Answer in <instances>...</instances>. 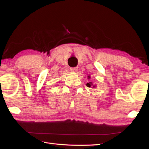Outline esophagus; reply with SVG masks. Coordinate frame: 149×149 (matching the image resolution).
Wrapping results in <instances>:
<instances>
[{
	"label": "esophagus",
	"instance_id": "obj_1",
	"mask_svg": "<svg viewBox=\"0 0 149 149\" xmlns=\"http://www.w3.org/2000/svg\"><path fill=\"white\" fill-rule=\"evenodd\" d=\"M70 70L72 71L75 72L78 70V68L77 67H71V68H70Z\"/></svg>",
	"mask_w": 149,
	"mask_h": 149
}]
</instances>
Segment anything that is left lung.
<instances>
[{"label":"left lung","instance_id":"left-lung-1","mask_svg":"<svg viewBox=\"0 0 149 149\" xmlns=\"http://www.w3.org/2000/svg\"><path fill=\"white\" fill-rule=\"evenodd\" d=\"M88 78H90V76H88ZM93 84H92V83L91 82H90V83H87L86 84V86L88 87H91V86H92ZM93 87H94V86H93Z\"/></svg>","mask_w":149,"mask_h":149}]
</instances>
